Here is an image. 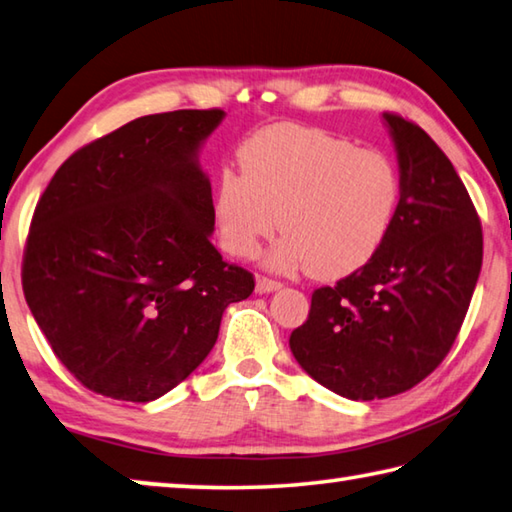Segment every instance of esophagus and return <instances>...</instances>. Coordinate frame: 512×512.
Here are the masks:
<instances>
[{
	"label": "esophagus",
	"instance_id": "obj_1",
	"mask_svg": "<svg viewBox=\"0 0 512 512\" xmlns=\"http://www.w3.org/2000/svg\"><path fill=\"white\" fill-rule=\"evenodd\" d=\"M280 288H282V282H277V280H268V277H257V282H255V291H257L259 295H266V293L280 291Z\"/></svg>",
	"mask_w": 512,
	"mask_h": 512
}]
</instances>
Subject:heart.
I'll return each instance as SVG.
<instances>
[{
  "mask_svg": "<svg viewBox=\"0 0 512 512\" xmlns=\"http://www.w3.org/2000/svg\"><path fill=\"white\" fill-rule=\"evenodd\" d=\"M237 161L241 174L224 172L215 190L219 239L230 255L253 257L280 228L284 237L268 264L340 280L385 244L401 197L385 154L318 127L282 123L250 136Z\"/></svg>",
  "mask_w": 512,
  "mask_h": 512,
  "instance_id": "1",
  "label": "heart"
}]
</instances>
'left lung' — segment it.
Listing matches in <instances>:
<instances>
[{"instance_id": "left-lung-1", "label": "left lung", "mask_w": 512, "mask_h": 512, "mask_svg": "<svg viewBox=\"0 0 512 512\" xmlns=\"http://www.w3.org/2000/svg\"><path fill=\"white\" fill-rule=\"evenodd\" d=\"M383 120L401 176L394 224L365 266L313 293L288 340L306 374L351 401L407 392L441 365L483 259L477 210L448 156L410 120Z\"/></svg>"}]
</instances>
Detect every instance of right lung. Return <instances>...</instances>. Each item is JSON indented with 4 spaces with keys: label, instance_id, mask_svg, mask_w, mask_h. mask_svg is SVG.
Returning a JSON list of instances; mask_svg holds the SVG:
<instances>
[{
    "label": "right lung",
    "instance_id": "add662e5",
    "mask_svg": "<svg viewBox=\"0 0 512 512\" xmlns=\"http://www.w3.org/2000/svg\"><path fill=\"white\" fill-rule=\"evenodd\" d=\"M221 109L136 118L60 165L37 201L22 286L37 327L91 392L150 403L212 351L253 275L212 246L199 163Z\"/></svg>",
    "mask_w": 512,
    "mask_h": 512
}]
</instances>
